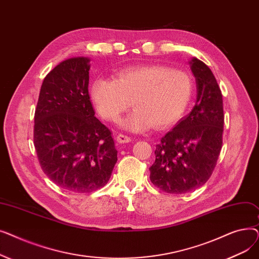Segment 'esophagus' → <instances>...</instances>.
Returning a JSON list of instances; mask_svg holds the SVG:
<instances>
[{"instance_id":"obj_1","label":"esophagus","mask_w":259,"mask_h":259,"mask_svg":"<svg viewBox=\"0 0 259 259\" xmlns=\"http://www.w3.org/2000/svg\"><path fill=\"white\" fill-rule=\"evenodd\" d=\"M116 141L119 144H125V143L131 142V138L128 137V135H125V134H118L116 137Z\"/></svg>"}]
</instances>
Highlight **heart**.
Here are the masks:
<instances>
[{"instance_id":"obj_1","label":"heart","mask_w":259,"mask_h":259,"mask_svg":"<svg viewBox=\"0 0 259 259\" xmlns=\"http://www.w3.org/2000/svg\"><path fill=\"white\" fill-rule=\"evenodd\" d=\"M192 94L189 73L162 65L124 68L116 78L94 79L90 88L92 102L108 120H116L133 102L134 111L120 120L122 128L133 132L175 124L186 112Z\"/></svg>"}]
</instances>
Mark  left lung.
I'll use <instances>...</instances> for the list:
<instances>
[{"label":"left lung","instance_id":"1","mask_svg":"<svg viewBox=\"0 0 259 259\" xmlns=\"http://www.w3.org/2000/svg\"><path fill=\"white\" fill-rule=\"evenodd\" d=\"M196 81V102L156 145L150 180L164 192L183 194L205 185L221 153L224 107L221 88L210 68L196 58L189 61Z\"/></svg>","mask_w":259,"mask_h":259}]
</instances>
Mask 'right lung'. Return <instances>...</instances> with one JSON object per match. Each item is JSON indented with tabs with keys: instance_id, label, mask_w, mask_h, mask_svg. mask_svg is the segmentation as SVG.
Wrapping results in <instances>:
<instances>
[{
	"instance_id": "add662e5",
	"label": "right lung",
	"mask_w": 259,
	"mask_h": 259,
	"mask_svg": "<svg viewBox=\"0 0 259 259\" xmlns=\"http://www.w3.org/2000/svg\"><path fill=\"white\" fill-rule=\"evenodd\" d=\"M90 59L63 61L46 75L34 114L33 142L39 165L59 187L88 193L104 187L117 161L111 132L94 116Z\"/></svg>"
}]
</instances>
